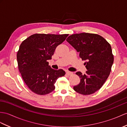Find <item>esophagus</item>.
Masks as SVG:
<instances>
[{
    "mask_svg": "<svg viewBox=\"0 0 127 127\" xmlns=\"http://www.w3.org/2000/svg\"><path fill=\"white\" fill-rule=\"evenodd\" d=\"M66 75H67L70 76V75H72L73 73H72V72H70V71H66Z\"/></svg>",
    "mask_w": 127,
    "mask_h": 127,
    "instance_id": "obj_1",
    "label": "esophagus"
}]
</instances>
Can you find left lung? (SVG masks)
Listing matches in <instances>:
<instances>
[{
	"label": "left lung",
	"mask_w": 127,
	"mask_h": 127,
	"mask_svg": "<svg viewBox=\"0 0 127 127\" xmlns=\"http://www.w3.org/2000/svg\"><path fill=\"white\" fill-rule=\"evenodd\" d=\"M66 41L79 52L88 70L85 74L76 73L81 80L73 89L84 95L95 93L101 89L111 72L114 62L111 45L103 37L95 33L73 34Z\"/></svg>",
	"instance_id": "8db88e82"
}]
</instances>
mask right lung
Listing matches in <instances>:
<instances>
[{"label": "right lung", "instance_id": "obj_1", "mask_svg": "<svg viewBox=\"0 0 127 127\" xmlns=\"http://www.w3.org/2000/svg\"><path fill=\"white\" fill-rule=\"evenodd\" d=\"M68 36L36 33L20 44L17 54L18 66L25 83L33 93L40 95L51 93L57 79L65 74L62 69H52L48 60Z\"/></svg>", "mask_w": 127, "mask_h": 127}]
</instances>
